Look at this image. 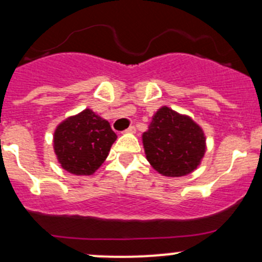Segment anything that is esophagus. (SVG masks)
Returning <instances> with one entry per match:
<instances>
[{
  "label": "esophagus",
  "instance_id": "1",
  "mask_svg": "<svg viewBox=\"0 0 262 262\" xmlns=\"http://www.w3.org/2000/svg\"><path fill=\"white\" fill-rule=\"evenodd\" d=\"M136 130H137V129H136V126H133V125H132V126H129V128H126L125 130H123V132H121V133H136Z\"/></svg>",
  "mask_w": 262,
  "mask_h": 262
}]
</instances>
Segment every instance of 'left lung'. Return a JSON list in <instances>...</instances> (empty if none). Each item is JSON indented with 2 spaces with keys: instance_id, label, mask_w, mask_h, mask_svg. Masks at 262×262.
<instances>
[{
  "instance_id": "1",
  "label": "left lung",
  "mask_w": 262,
  "mask_h": 262,
  "mask_svg": "<svg viewBox=\"0 0 262 262\" xmlns=\"http://www.w3.org/2000/svg\"><path fill=\"white\" fill-rule=\"evenodd\" d=\"M143 146L148 162L157 172L180 178L199 166L205 153V137L189 116L163 106L143 133Z\"/></svg>"
}]
</instances>
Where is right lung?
I'll return each instance as SVG.
<instances>
[{"instance_id":"obj_1","label":"right lung","mask_w":262,"mask_h":262,"mask_svg":"<svg viewBox=\"0 0 262 262\" xmlns=\"http://www.w3.org/2000/svg\"><path fill=\"white\" fill-rule=\"evenodd\" d=\"M115 139L116 134L109 121L86 109L57 126L54 152L66 171L91 175L106 160Z\"/></svg>"}]
</instances>
